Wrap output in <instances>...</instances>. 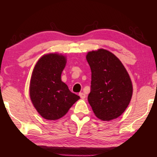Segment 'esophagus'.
I'll list each match as a JSON object with an SVG mask.
<instances>
[{
  "mask_svg": "<svg viewBox=\"0 0 157 157\" xmlns=\"http://www.w3.org/2000/svg\"><path fill=\"white\" fill-rule=\"evenodd\" d=\"M79 96H80V98L82 99H84L86 98V94H84V93H83V92H79Z\"/></svg>",
  "mask_w": 157,
  "mask_h": 157,
  "instance_id": "34e87169",
  "label": "esophagus"
}]
</instances>
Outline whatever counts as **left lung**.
Wrapping results in <instances>:
<instances>
[{
    "mask_svg": "<svg viewBox=\"0 0 157 157\" xmlns=\"http://www.w3.org/2000/svg\"><path fill=\"white\" fill-rule=\"evenodd\" d=\"M86 59L90 67V92L88 101L95 115L103 121L117 118L131 101L132 81L124 66L106 50L89 52Z\"/></svg>",
    "mask_w": 157,
    "mask_h": 157,
    "instance_id": "8db88e82",
    "label": "left lung"
}]
</instances>
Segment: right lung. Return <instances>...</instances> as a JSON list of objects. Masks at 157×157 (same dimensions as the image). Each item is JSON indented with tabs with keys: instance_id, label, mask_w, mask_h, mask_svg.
Segmentation results:
<instances>
[{
	"instance_id": "1",
	"label": "right lung",
	"mask_w": 157,
	"mask_h": 157,
	"mask_svg": "<svg viewBox=\"0 0 157 157\" xmlns=\"http://www.w3.org/2000/svg\"><path fill=\"white\" fill-rule=\"evenodd\" d=\"M65 64L64 56L51 53L42 56L33 71L29 96L39 114L46 119L62 117L80 98L61 81Z\"/></svg>"
}]
</instances>
